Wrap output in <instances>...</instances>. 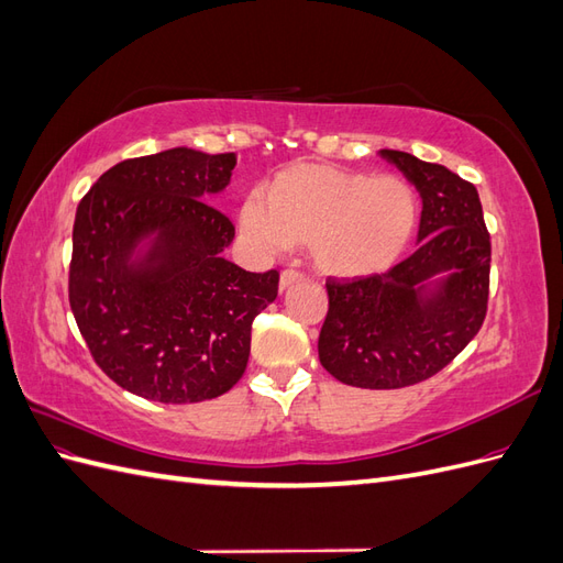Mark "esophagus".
Here are the masks:
<instances>
[{
  "instance_id": "obj_1",
  "label": "esophagus",
  "mask_w": 563,
  "mask_h": 563,
  "mask_svg": "<svg viewBox=\"0 0 563 563\" xmlns=\"http://www.w3.org/2000/svg\"><path fill=\"white\" fill-rule=\"evenodd\" d=\"M300 277H302V275H300L298 269H284V272H282V277H279V288L284 291V288H288L291 284H296Z\"/></svg>"
}]
</instances>
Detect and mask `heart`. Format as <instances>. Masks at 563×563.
<instances>
[{"label":"heart","mask_w":563,"mask_h":563,"mask_svg":"<svg viewBox=\"0 0 563 563\" xmlns=\"http://www.w3.org/2000/svg\"><path fill=\"white\" fill-rule=\"evenodd\" d=\"M418 225V195L401 176H368L329 164L286 166L249 199L242 228L255 246L279 253L308 246L329 277L378 275L395 265Z\"/></svg>","instance_id":"obj_1"}]
</instances>
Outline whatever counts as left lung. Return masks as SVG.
Listing matches in <instances>:
<instances>
[{
	"mask_svg": "<svg viewBox=\"0 0 563 563\" xmlns=\"http://www.w3.org/2000/svg\"><path fill=\"white\" fill-rule=\"evenodd\" d=\"M422 197L418 249L378 275L329 279L319 362L333 378L364 389L428 380L479 333L488 310L490 234L476 187L446 166L380 150ZM450 279L430 299L421 284Z\"/></svg>",
	"mask_w": 563,
	"mask_h": 563,
	"instance_id": "8db88e82",
	"label": "left lung"
}]
</instances>
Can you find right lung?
Masks as SVG:
<instances>
[{
    "label": "right lung",
    "mask_w": 563,
    "mask_h": 563,
    "mask_svg": "<svg viewBox=\"0 0 563 563\" xmlns=\"http://www.w3.org/2000/svg\"><path fill=\"white\" fill-rule=\"evenodd\" d=\"M234 166V152L164 150L114 164L79 201L67 296L93 362L131 395L195 404L244 376L253 319L277 298L279 272L223 258L234 225L207 199ZM147 233L158 240L133 266Z\"/></svg>",
    "instance_id": "add662e5"
}]
</instances>
